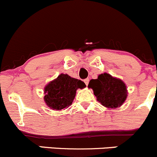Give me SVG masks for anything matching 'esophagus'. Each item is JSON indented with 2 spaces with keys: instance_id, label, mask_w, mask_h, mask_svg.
<instances>
[{
  "instance_id": "1",
  "label": "esophagus",
  "mask_w": 157,
  "mask_h": 157,
  "mask_svg": "<svg viewBox=\"0 0 157 157\" xmlns=\"http://www.w3.org/2000/svg\"><path fill=\"white\" fill-rule=\"evenodd\" d=\"M83 81H84L85 84H86V86H87V85H88V83H89V79H85V80H83Z\"/></svg>"
}]
</instances>
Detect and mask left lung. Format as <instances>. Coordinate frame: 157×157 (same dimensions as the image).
I'll return each mask as SVG.
<instances>
[{
  "mask_svg": "<svg viewBox=\"0 0 157 157\" xmlns=\"http://www.w3.org/2000/svg\"><path fill=\"white\" fill-rule=\"evenodd\" d=\"M88 88L93 90L97 101L106 108L115 109L121 106L128 94L125 83L107 73L100 74L95 80H90Z\"/></svg>",
  "mask_w": 157,
  "mask_h": 157,
  "instance_id": "left-lung-1",
  "label": "left lung"
}]
</instances>
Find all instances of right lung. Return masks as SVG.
Instances as JSON below:
<instances>
[{
  "label": "right lung",
  "instance_id": "add662e5",
  "mask_svg": "<svg viewBox=\"0 0 157 157\" xmlns=\"http://www.w3.org/2000/svg\"><path fill=\"white\" fill-rule=\"evenodd\" d=\"M85 86L86 84L81 80L73 78L67 74H60L45 86L44 100L51 109L60 111L72 104L77 90Z\"/></svg>",
  "mask_w": 157,
  "mask_h": 157
}]
</instances>
